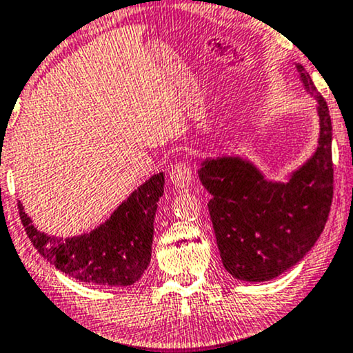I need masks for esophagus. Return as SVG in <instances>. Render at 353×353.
Segmentation results:
<instances>
[{"mask_svg": "<svg viewBox=\"0 0 353 353\" xmlns=\"http://www.w3.org/2000/svg\"><path fill=\"white\" fill-rule=\"evenodd\" d=\"M170 180L173 181L176 188H187L193 180L192 166L188 161H176L170 170Z\"/></svg>", "mask_w": 353, "mask_h": 353, "instance_id": "obj_1", "label": "esophagus"}]
</instances>
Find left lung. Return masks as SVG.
Listing matches in <instances>:
<instances>
[{"label":"left lung","mask_w":353,"mask_h":353,"mask_svg":"<svg viewBox=\"0 0 353 353\" xmlns=\"http://www.w3.org/2000/svg\"><path fill=\"white\" fill-rule=\"evenodd\" d=\"M305 90L319 101L320 138L314 157L287 183L265 180L239 157L205 160L198 170L212 193L210 219L225 270L243 282H267L299 263L325 227L334 196L332 121L310 74L296 65Z\"/></svg>","instance_id":"left-lung-1"}]
</instances>
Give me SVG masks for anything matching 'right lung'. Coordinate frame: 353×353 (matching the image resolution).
<instances>
[{
    "label": "right lung",
    "mask_w": 353,
    "mask_h": 353,
    "mask_svg": "<svg viewBox=\"0 0 353 353\" xmlns=\"http://www.w3.org/2000/svg\"><path fill=\"white\" fill-rule=\"evenodd\" d=\"M165 175L157 173L130 195L105 223L71 239H54L31 223L18 201L19 219L33 247L59 272L94 285L126 287L143 275L152 259L153 220L163 195Z\"/></svg>",
    "instance_id": "add662e5"
}]
</instances>
